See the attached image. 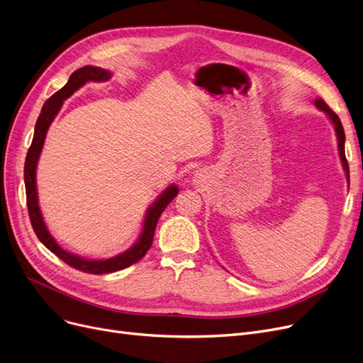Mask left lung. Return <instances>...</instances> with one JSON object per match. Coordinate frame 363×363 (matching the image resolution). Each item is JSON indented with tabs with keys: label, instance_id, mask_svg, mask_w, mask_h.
<instances>
[{
	"label": "left lung",
	"instance_id": "left-lung-1",
	"mask_svg": "<svg viewBox=\"0 0 363 363\" xmlns=\"http://www.w3.org/2000/svg\"><path fill=\"white\" fill-rule=\"evenodd\" d=\"M314 105H316L319 109H322V111L330 118V121H333V124H334L335 133H337V138H338V152H340V159H341V162H342V167H344V170H345V175H347V181L350 182V177H349V163H347V159H345V151H344L345 135H344L342 124H341L338 116L323 102V99H316V101H314Z\"/></svg>",
	"mask_w": 363,
	"mask_h": 363
}]
</instances>
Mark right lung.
I'll use <instances>...</instances> for the list:
<instances>
[{
    "label": "right lung",
    "mask_w": 363,
    "mask_h": 363,
    "mask_svg": "<svg viewBox=\"0 0 363 363\" xmlns=\"http://www.w3.org/2000/svg\"><path fill=\"white\" fill-rule=\"evenodd\" d=\"M109 78H111V72L105 71L102 68H98V67H90V65H86L80 69H77L75 72H72L68 83L45 101V104L41 109V114L38 116V120L35 124L33 144H30V147L28 150L26 160H25L26 206H28V212H29L30 224H33V228L37 234V238L47 249L53 252V254L56 257H59L62 261L74 267V269H77V270L90 273V274L114 273V272L125 269V267H129L143 258L152 245L154 231H155L157 223H159V219H160V215L163 213L167 204L178 196L177 185L167 186L166 190L159 197H157V200L148 208L145 219H144V227H143V231H140L138 242L130 249L123 252V254L116 255L113 258H108V259H86V258H82L78 255H74V254H71V252H67L62 249L56 243V240L53 239V235L49 233V230H47L40 206H38L37 182H35L37 181V178H35L37 163H38L40 154H41V150L44 145L45 133H47V130H49L55 117L57 116L62 104H64V101L68 99L74 91H77L78 89L89 82H106V80H109Z\"/></svg>",
    "instance_id": "right-lung-1"
}]
</instances>
